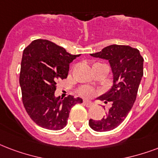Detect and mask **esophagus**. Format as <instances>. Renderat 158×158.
I'll list each match as a JSON object with an SVG mask.
<instances>
[{
	"instance_id": "obj_1",
	"label": "esophagus",
	"mask_w": 158,
	"mask_h": 158,
	"mask_svg": "<svg viewBox=\"0 0 158 158\" xmlns=\"http://www.w3.org/2000/svg\"><path fill=\"white\" fill-rule=\"evenodd\" d=\"M83 103H84V105L86 106L87 108H90V107H92V106L94 105V103H93L92 102H89V101L87 100H84Z\"/></svg>"
}]
</instances>
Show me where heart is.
Returning <instances> with one entry per match:
<instances>
[{"mask_svg": "<svg viewBox=\"0 0 158 158\" xmlns=\"http://www.w3.org/2000/svg\"><path fill=\"white\" fill-rule=\"evenodd\" d=\"M79 94L84 97H91L95 94V91L92 88L89 87H83L79 90Z\"/></svg>", "mask_w": 158, "mask_h": 158, "instance_id": "heart-1", "label": "heart"}]
</instances>
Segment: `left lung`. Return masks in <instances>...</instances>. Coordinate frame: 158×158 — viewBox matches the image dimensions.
<instances>
[{
    "label": "left lung",
    "instance_id": "1",
    "mask_svg": "<svg viewBox=\"0 0 158 158\" xmlns=\"http://www.w3.org/2000/svg\"><path fill=\"white\" fill-rule=\"evenodd\" d=\"M90 55L108 60L114 75L111 89L99 98L105 103L112 102V107L102 119L89 121L93 130L107 132L121 124L132 108L143 76V58L138 49L118 44L107 46Z\"/></svg>",
    "mask_w": 158,
    "mask_h": 158
}]
</instances>
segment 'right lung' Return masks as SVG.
Here are the masks:
<instances>
[{
  "instance_id": "right-lung-1",
  "label": "right lung",
  "mask_w": 158,
  "mask_h": 158,
  "mask_svg": "<svg viewBox=\"0 0 158 158\" xmlns=\"http://www.w3.org/2000/svg\"><path fill=\"white\" fill-rule=\"evenodd\" d=\"M80 55H71L47 40H35L23 51L20 85L24 107L41 127L60 130L67 124L69 112L83 99L55 97L56 83L68 76L69 64Z\"/></svg>"
}]
</instances>
